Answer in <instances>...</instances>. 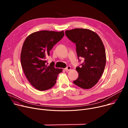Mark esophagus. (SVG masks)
Instances as JSON below:
<instances>
[{
  "mask_svg": "<svg viewBox=\"0 0 128 128\" xmlns=\"http://www.w3.org/2000/svg\"><path fill=\"white\" fill-rule=\"evenodd\" d=\"M65 70L66 71H69L71 70V67L70 66H67L66 68H65Z\"/></svg>",
  "mask_w": 128,
  "mask_h": 128,
  "instance_id": "34e87169",
  "label": "esophagus"
}]
</instances>
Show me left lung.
<instances>
[{"instance_id":"8db88e82","label":"left lung","mask_w":128,"mask_h":128,"mask_svg":"<svg viewBox=\"0 0 128 128\" xmlns=\"http://www.w3.org/2000/svg\"><path fill=\"white\" fill-rule=\"evenodd\" d=\"M65 34L71 42L76 43L78 59L84 58L82 66L76 68L78 78L74 83L84 89L92 88L99 82L106 65L103 43L96 32L88 29L66 30Z\"/></svg>"}]
</instances>
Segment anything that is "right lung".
Listing matches in <instances>:
<instances>
[{"instance_id": "right-lung-1", "label": "right lung", "mask_w": 128, "mask_h": 128, "mask_svg": "<svg viewBox=\"0 0 128 128\" xmlns=\"http://www.w3.org/2000/svg\"><path fill=\"white\" fill-rule=\"evenodd\" d=\"M64 35L63 30H42L30 34L24 41L21 63L26 78L36 89L46 90L56 83L57 77L63 70L54 68V63L48 65L46 59L54 46Z\"/></svg>"}]
</instances>
